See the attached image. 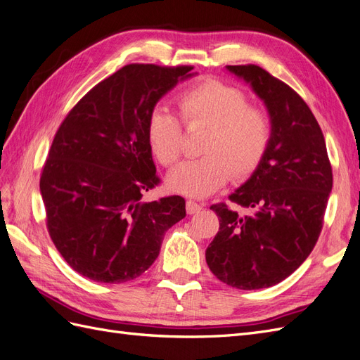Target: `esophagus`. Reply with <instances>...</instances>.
<instances>
[{
    "label": "esophagus",
    "mask_w": 360,
    "mask_h": 360,
    "mask_svg": "<svg viewBox=\"0 0 360 360\" xmlns=\"http://www.w3.org/2000/svg\"><path fill=\"white\" fill-rule=\"evenodd\" d=\"M202 208H204V205L198 204L196 200H191V199L187 200V213L188 214H196V213H199Z\"/></svg>",
    "instance_id": "obj_1"
}]
</instances>
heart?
Instances as JSON below:
<instances>
[{"instance_id": "b5f03b06", "label": "heart", "mask_w": 360, "mask_h": 360, "mask_svg": "<svg viewBox=\"0 0 360 360\" xmlns=\"http://www.w3.org/2000/svg\"><path fill=\"white\" fill-rule=\"evenodd\" d=\"M179 118L167 108H155L147 117L150 150L165 169L176 167L184 150V129H207L200 158L184 164L169 184L187 196H208L231 178L242 181L263 161L272 136V118L263 105L250 103L246 92L219 80H204L174 98Z\"/></svg>"}]
</instances>
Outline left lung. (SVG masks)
Instances as JSON below:
<instances>
[{
  "label": "left lung",
  "mask_w": 360,
  "mask_h": 360,
  "mask_svg": "<svg viewBox=\"0 0 360 360\" xmlns=\"http://www.w3.org/2000/svg\"><path fill=\"white\" fill-rule=\"evenodd\" d=\"M250 82L272 118L263 161L225 202L211 205L219 231L205 251L210 271L231 288H271L297 271L324 224L333 173L315 115L283 80L259 65H228Z\"/></svg>",
  "instance_id": "8db88e82"
}]
</instances>
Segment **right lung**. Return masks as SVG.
Masks as SVG:
<instances>
[{
	"instance_id": "add662e5",
	"label": "right lung",
	"mask_w": 360,
	"mask_h": 360,
	"mask_svg": "<svg viewBox=\"0 0 360 360\" xmlns=\"http://www.w3.org/2000/svg\"><path fill=\"white\" fill-rule=\"evenodd\" d=\"M191 65L129 63L91 88L63 118L41 173L45 224L72 269L126 283L150 268L186 200L144 202L158 187L147 117Z\"/></svg>"
}]
</instances>
